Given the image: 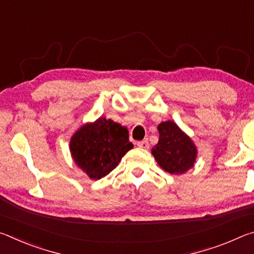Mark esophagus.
I'll return each mask as SVG.
<instances>
[{
  "label": "esophagus",
  "mask_w": 254,
  "mask_h": 254,
  "mask_svg": "<svg viewBox=\"0 0 254 254\" xmlns=\"http://www.w3.org/2000/svg\"><path fill=\"white\" fill-rule=\"evenodd\" d=\"M137 147L141 149H149L150 144L148 142V140H143V141H139V142H137Z\"/></svg>",
  "instance_id": "34e87169"
}]
</instances>
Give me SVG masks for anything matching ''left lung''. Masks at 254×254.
Returning a JSON list of instances; mask_svg holds the SVG:
<instances>
[{
  "mask_svg": "<svg viewBox=\"0 0 254 254\" xmlns=\"http://www.w3.org/2000/svg\"><path fill=\"white\" fill-rule=\"evenodd\" d=\"M159 141L151 150L158 165L171 175H183L195 166L197 147L191 137L173 121L158 126Z\"/></svg>",
  "mask_w": 254,
  "mask_h": 254,
  "instance_id": "8db88e82",
  "label": "left lung"
}]
</instances>
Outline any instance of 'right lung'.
<instances>
[{
    "label": "right lung",
    "instance_id": "1",
    "mask_svg": "<svg viewBox=\"0 0 254 254\" xmlns=\"http://www.w3.org/2000/svg\"><path fill=\"white\" fill-rule=\"evenodd\" d=\"M132 148L127 128L104 117L83 124L69 141L72 160L93 180L105 177L117 168Z\"/></svg>",
    "mask_w": 254,
    "mask_h": 254
}]
</instances>
